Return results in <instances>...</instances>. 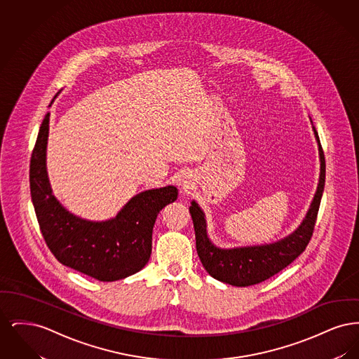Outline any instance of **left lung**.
Instances as JSON below:
<instances>
[{
	"label": "left lung",
	"instance_id": "8db88e82",
	"mask_svg": "<svg viewBox=\"0 0 359 359\" xmlns=\"http://www.w3.org/2000/svg\"><path fill=\"white\" fill-rule=\"evenodd\" d=\"M313 132L319 144L320 156V177L318 191L304 221L287 238L261 246L219 249L214 246L207 237L203 211L196 205V202L191 203L189 214L195 229L196 252L210 276L236 287L255 285L287 268L290 262H293L306 250L315 229L325 182V152L315 128Z\"/></svg>",
	"mask_w": 359,
	"mask_h": 359
}]
</instances>
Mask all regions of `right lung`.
<instances>
[{
    "mask_svg": "<svg viewBox=\"0 0 359 359\" xmlns=\"http://www.w3.org/2000/svg\"><path fill=\"white\" fill-rule=\"evenodd\" d=\"M50 113L34 144L29 187L44 241L56 259L100 281H116L141 271L152 253L157 214L177 198L173 186L149 189L132 198L114 219L90 222L62 207L52 195L46 170Z\"/></svg>",
    "mask_w": 359,
    "mask_h": 359,
    "instance_id": "1",
    "label": "right lung"
}]
</instances>
